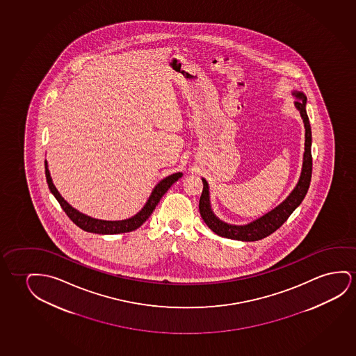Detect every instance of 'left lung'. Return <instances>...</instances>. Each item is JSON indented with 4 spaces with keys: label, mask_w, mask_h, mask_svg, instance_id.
Segmentation results:
<instances>
[{
    "label": "left lung",
    "mask_w": 356,
    "mask_h": 356,
    "mask_svg": "<svg viewBox=\"0 0 356 356\" xmlns=\"http://www.w3.org/2000/svg\"><path fill=\"white\" fill-rule=\"evenodd\" d=\"M298 101L296 102V108L300 111L301 117L305 124V152H304V163L301 170L300 179L296 189L291 191V195L277 206L275 210L270 211L267 215L262 216L250 225H232L218 220L213 212L211 211L210 200H209V186L205 179H202L204 189L199 201V210L202 220L211 231L215 232L217 236L236 239V241H255L264 239L277 231L293 213L301 201L304 200L306 193L310 186L311 175H312V155H311V127L309 117L306 113V96L302 92H294Z\"/></svg>",
    "instance_id": "left-lung-1"
}]
</instances>
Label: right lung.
<instances>
[{"instance_id": "add662e5", "label": "right lung", "mask_w": 356, "mask_h": 356, "mask_svg": "<svg viewBox=\"0 0 356 356\" xmlns=\"http://www.w3.org/2000/svg\"><path fill=\"white\" fill-rule=\"evenodd\" d=\"M45 175L46 181L49 184L51 193L54 194L57 201L60 202V207L63 209L67 216L70 220H73V223L78 225L81 229L90 233H97V234H118V233H127V232L136 231V228H139L149 217H150L152 211L155 210L156 205L159 204L161 197L165 195V191L170 189L173 183L178 181L181 178V173H175L165 178L163 181H161L155 189L151 193L149 200L146 202V205L141 209L140 212H138L134 217H131L129 220H101L91 218L89 216L83 215L79 211L75 210L72 206L65 201V199L60 195V193L56 189V186L51 179L50 172L47 168V162L45 161Z\"/></svg>"}]
</instances>
